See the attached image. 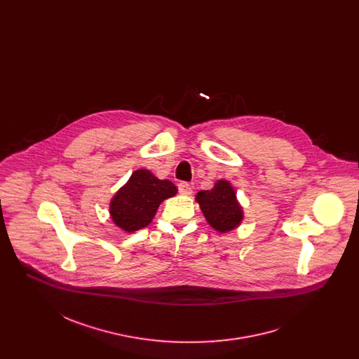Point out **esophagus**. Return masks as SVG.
<instances>
[{"label":"esophagus","mask_w":359,"mask_h":359,"mask_svg":"<svg viewBox=\"0 0 359 359\" xmlns=\"http://www.w3.org/2000/svg\"><path fill=\"white\" fill-rule=\"evenodd\" d=\"M177 188H179V192L183 194V195H191L192 194V187L187 182H180L177 184Z\"/></svg>","instance_id":"esophagus-1"}]
</instances>
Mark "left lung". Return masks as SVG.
I'll return each mask as SVG.
<instances>
[{
	"mask_svg": "<svg viewBox=\"0 0 359 359\" xmlns=\"http://www.w3.org/2000/svg\"><path fill=\"white\" fill-rule=\"evenodd\" d=\"M196 201L207 222L221 233L233 230L242 221V210L229 182L219 180L212 189L199 191Z\"/></svg>",
	"mask_w": 359,
	"mask_h": 359,
	"instance_id": "left-lung-1",
	"label": "left lung"
}]
</instances>
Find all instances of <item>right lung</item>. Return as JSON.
<instances>
[{"label": "right lung", "instance_id": "right-lung-1", "mask_svg": "<svg viewBox=\"0 0 359 359\" xmlns=\"http://www.w3.org/2000/svg\"><path fill=\"white\" fill-rule=\"evenodd\" d=\"M176 192V186L170 180H160L147 170H138L113 198L111 218L125 231H137L148 226L160 203Z\"/></svg>", "mask_w": 359, "mask_h": 359}]
</instances>
